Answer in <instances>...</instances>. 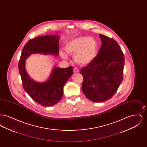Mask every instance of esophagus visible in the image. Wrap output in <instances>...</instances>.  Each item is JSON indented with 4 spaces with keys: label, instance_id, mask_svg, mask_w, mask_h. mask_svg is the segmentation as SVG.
Listing matches in <instances>:
<instances>
[{
    "label": "esophagus",
    "instance_id": "34e87169",
    "mask_svg": "<svg viewBox=\"0 0 147 147\" xmlns=\"http://www.w3.org/2000/svg\"><path fill=\"white\" fill-rule=\"evenodd\" d=\"M73 71H74V73H78V72L79 71V70L76 67V68H74Z\"/></svg>",
    "mask_w": 147,
    "mask_h": 147
}]
</instances>
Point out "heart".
Segmentation results:
<instances>
[{
  "label": "heart",
  "instance_id": "heart-1",
  "mask_svg": "<svg viewBox=\"0 0 147 147\" xmlns=\"http://www.w3.org/2000/svg\"><path fill=\"white\" fill-rule=\"evenodd\" d=\"M65 51L73 55L74 59L80 65H87L91 63L98 53V45L96 41L91 37L80 36L70 40L64 46ZM61 57L67 59L68 56L62 51L60 52Z\"/></svg>",
  "mask_w": 147,
  "mask_h": 147
}]
</instances>
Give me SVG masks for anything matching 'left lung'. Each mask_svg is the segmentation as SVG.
Segmentation results:
<instances>
[{"instance_id":"obj_1","label":"left lung","mask_w":147,"mask_h":147,"mask_svg":"<svg viewBox=\"0 0 147 147\" xmlns=\"http://www.w3.org/2000/svg\"><path fill=\"white\" fill-rule=\"evenodd\" d=\"M102 45L94 60L81 69L82 91L89 100L101 102L112 98L123 80L125 57L117 42L100 34Z\"/></svg>"}]
</instances>
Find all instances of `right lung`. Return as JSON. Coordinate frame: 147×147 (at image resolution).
Here are the masks:
<instances>
[{
    "instance_id": "1",
    "label": "right lung",
    "mask_w": 147,
    "mask_h": 147,
    "mask_svg": "<svg viewBox=\"0 0 147 147\" xmlns=\"http://www.w3.org/2000/svg\"><path fill=\"white\" fill-rule=\"evenodd\" d=\"M59 38L57 35H46L29 40L22 49L19 61V73L25 91L36 102L43 106H53L61 100L63 87L73 74V67L66 68L55 67L49 79L40 83L28 76L25 69V60L35 53L58 56Z\"/></svg>"
}]
</instances>
